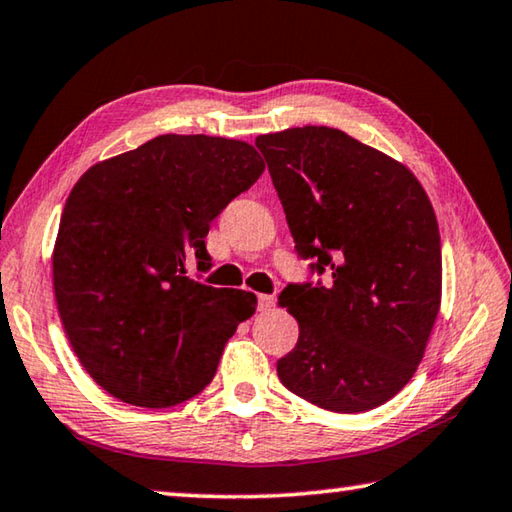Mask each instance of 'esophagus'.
I'll use <instances>...</instances> for the list:
<instances>
[{
	"instance_id": "34e87169",
	"label": "esophagus",
	"mask_w": 512,
	"mask_h": 512,
	"mask_svg": "<svg viewBox=\"0 0 512 512\" xmlns=\"http://www.w3.org/2000/svg\"><path fill=\"white\" fill-rule=\"evenodd\" d=\"M275 305V298L273 296H266V293H259L257 296V307L262 311H268Z\"/></svg>"
}]
</instances>
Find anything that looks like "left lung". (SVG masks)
Here are the masks:
<instances>
[{"instance_id":"8db88e82","label":"left lung","mask_w":512,"mask_h":512,"mask_svg":"<svg viewBox=\"0 0 512 512\" xmlns=\"http://www.w3.org/2000/svg\"><path fill=\"white\" fill-rule=\"evenodd\" d=\"M289 230L311 275L280 307L296 316V348L277 377L336 413L384 404L409 384L440 309L438 221L418 178L372 146L327 126L259 135Z\"/></svg>"}]
</instances>
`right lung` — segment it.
Returning <instances> with one entry per match:
<instances>
[{"label":"right lung","mask_w":512,"mask_h":512,"mask_svg":"<svg viewBox=\"0 0 512 512\" xmlns=\"http://www.w3.org/2000/svg\"><path fill=\"white\" fill-rule=\"evenodd\" d=\"M264 162L225 137L160 135L94 164L69 194L54 248L67 339L117 400L164 409L210 384L257 298L187 275L212 268L205 237Z\"/></svg>","instance_id":"obj_1"}]
</instances>
